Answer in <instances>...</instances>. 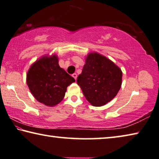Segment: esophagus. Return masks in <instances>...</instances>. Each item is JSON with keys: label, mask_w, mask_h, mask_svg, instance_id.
<instances>
[{"label": "esophagus", "mask_w": 159, "mask_h": 159, "mask_svg": "<svg viewBox=\"0 0 159 159\" xmlns=\"http://www.w3.org/2000/svg\"><path fill=\"white\" fill-rule=\"evenodd\" d=\"M72 77H73L75 78V80H77V74H76V73H73V74H72Z\"/></svg>", "instance_id": "1"}]
</instances>
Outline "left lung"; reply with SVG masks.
I'll list each match as a JSON object with an SVG mask.
<instances>
[{
  "label": "left lung",
  "instance_id": "8db88e82",
  "mask_svg": "<svg viewBox=\"0 0 159 159\" xmlns=\"http://www.w3.org/2000/svg\"><path fill=\"white\" fill-rule=\"evenodd\" d=\"M122 72L112 61L98 53L86 58L77 82L86 99L96 107L102 106L116 96L121 86Z\"/></svg>",
  "mask_w": 159,
  "mask_h": 159
}]
</instances>
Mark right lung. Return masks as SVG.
<instances>
[{
	"instance_id": "right-lung-1",
	"label": "right lung",
	"mask_w": 159,
	"mask_h": 159,
	"mask_svg": "<svg viewBox=\"0 0 159 159\" xmlns=\"http://www.w3.org/2000/svg\"><path fill=\"white\" fill-rule=\"evenodd\" d=\"M75 81L58 65L57 56L44 57L30 66L26 82L38 101L54 106L62 101L70 84Z\"/></svg>"
}]
</instances>
